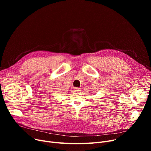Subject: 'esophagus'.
Returning <instances> with one entry per match:
<instances>
[{
	"instance_id": "obj_1",
	"label": "esophagus",
	"mask_w": 151,
	"mask_h": 151,
	"mask_svg": "<svg viewBox=\"0 0 151 151\" xmlns=\"http://www.w3.org/2000/svg\"><path fill=\"white\" fill-rule=\"evenodd\" d=\"M80 91H81V89L80 88H74V91L75 92H79Z\"/></svg>"
}]
</instances>
